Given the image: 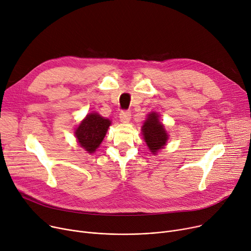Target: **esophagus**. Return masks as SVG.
Wrapping results in <instances>:
<instances>
[{
  "mask_svg": "<svg viewBox=\"0 0 251 251\" xmlns=\"http://www.w3.org/2000/svg\"><path fill=\"white\" fill-rule=\"evenodd\" d=\"M119 118H120L121 122L127 123V122H129V120L131 118V113L129 111H121L119 114Z\"/></svg>",
  "mask_w": 251,
  "mask_h": 251,
  "instance_id": "esophagus-1",
  "label": "esophagus"
}]
</instances>
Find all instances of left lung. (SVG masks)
<instances>
[{"label":"left lung","mask_w":251,"mask_h":251,"mask_svg":"<svg viewBox=\"0 0 251 251\" xmlns=\"http://www.w3.org/2000/svg\"><path fill=\"white\" fill-rule=\"evenodd\" d=\"M142 133L148 148L151 150L153 154L156 153L159 149L163 148L169 138L168 133L163 128V125L159 122L158 115L156 113L148 115L142 126Z\"/></svg>","instance_id":"8db88e82"}]
</instances>
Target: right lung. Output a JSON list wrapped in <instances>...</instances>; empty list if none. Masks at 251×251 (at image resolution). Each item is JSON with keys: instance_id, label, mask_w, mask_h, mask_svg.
Here are the masks:
<instances>
[{"instance_id": "add662e5", "label": "right lung", "mask_w": 251, "mask_h": 251, "mask_svg": "<svg viewBox=\"0 0 251 251\" xmlns=\"http://www.w3.org/2000/svg\"><path fill=\"white\" fill-rule=\"evenodd\" d=\"M111 124L109 119L97 113L87 115L76 128L75 134L78 143L89 153H93L103 141L106 132Z\"/></svg>"}]
</instances>
